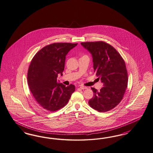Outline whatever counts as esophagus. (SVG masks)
I'll list each match as a JSON object with an SVG mask.
<instances>
[{
    "label": "esophagus",
    "mask_w": 153,
    "mask_h": 153,
    "mask_svg": "<svg viewBox=\"0 0 153 153\" xmlns=\"http://www.w3.org/2000/svg\"><path fill=\"white\" fill-rule=\"evenodd\" d=\"M79 88L81 89H86L88 88L86 87V86H79Z\"/></svg>",
    "instance_id": "34e87169"
}]
</instances>
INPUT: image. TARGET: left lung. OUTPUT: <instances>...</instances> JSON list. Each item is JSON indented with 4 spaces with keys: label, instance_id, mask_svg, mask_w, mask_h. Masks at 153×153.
<instances>
[{
    "label": "left lung",
    "instance_id": "left-lung-1",
    "mask_svg": "<svg viewBox=\"0 0 153 153\" xmlns=\"http://www.w3.org/2000/svg\"><path fill=\"white\" fill-rule=\"evenodd\" d=\"M92 55L94 72L103 86L100 91L92 88L93 97L88 104L99 112L113 109L122 100L128 86L125 61L112 46L103 42L81 43Z\"/></svg>",
    "mask_w": 153,
    "mask_h": 153
}]
</instances>
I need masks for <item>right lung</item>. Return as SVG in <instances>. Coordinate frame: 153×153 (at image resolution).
I'll return each instance as SVG.
<instances>
[{
    "mask_svg": "<svg viewBox=\"0 0 153 153\" xmlns=\"http://www.w3.org/2000/svg\"><path fill=\"white\" fill-rule=\"evenodd\" d=\"M77 45L53 43L40 49L32 59L28 71V84L37 102L50 111L66 105L75 91V86H66L57 81L62 75L68 53Z\"/></svg>",
    "mask_w": 153,
    "mask_h": 153,
    "instance_id": "obj_1",
    "label": "right lung"
}]
</instances>
